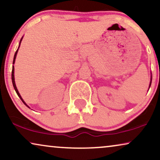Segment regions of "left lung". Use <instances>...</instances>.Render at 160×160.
<instances>
[{"label":"left lung","mask_w":160,"mask_h":160,"mask_svg":"<svg viewBox=\"0 0 160 160\" xmlns=\"http://www.w3.org/2000/svg\"><path fill=\"white\" fill-rule=\"evenodd\" d=\"M151 82H152V79H151ZM151 84H152V82H150V85H149V86H151Z\"/></svg>","instance_id":"obj_1"}]
</instances>
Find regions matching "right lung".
<instances>
[{
  "instance_id": "right-lung-1",
  "label": "right lung",
  "mask_w": 160,
  "mask_h": 160,
  "mask_svg": "<svg viewBox=\"0 0 160 160\" xmlns=\"http://www.w3.org/2000/svg\"><path fill=\"white\" fill-rule=\"evenodd\" d=\"M22 38H21V40H20V43H21V41H22ZM20 43H19V45H20ZM17 52H18V49L17 50L16 52H15V54H14V60H13V64H14V62H15V59H16V56H17ZM14 65H13V67H12V84H13V86H14V89H15V91H16V92H17V95L19 96V98H20L22 101L23 102V103L25 104V106H27V104H26L25 102V101H24V100H22V98L21 95H19V92H18V90H17V89L16 84H15V82H14ZM28 108H29V107H28Z\"/></svg>"
}]
</instances>
